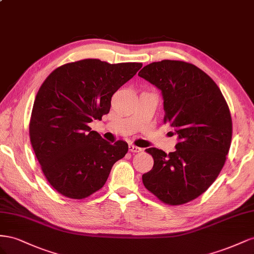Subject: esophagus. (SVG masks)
I'll return each instance as SVG.
<instances>
[{
    "label": "esophagus",
    "instance_id": "esophagus-1",
    "mask_svg": "<svg viewBox=\"0 0 254 254\" xmlns=\"http://www.w3.org/2000/svg\"><path fill=\"white\" fill-rule=\"evenodd\" d=\"M128 150L131 151V152H133V153H139V152H141V148H138V147H136V146H134V144H128Z\"/></svg>",
    "mask_w": 254,
    "mask_h": 254
}]
</instances>
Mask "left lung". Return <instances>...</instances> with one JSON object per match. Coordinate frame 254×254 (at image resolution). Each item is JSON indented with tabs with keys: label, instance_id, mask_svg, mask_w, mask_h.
I'll use <instances>...</instances> for the list:
<instances>
[{
	"label": "left lung",
	"instance_id": "left-lung-1",
	"mask_svg": "<svg viewBox=\"0 0 254 254\" xmlns=\"http://www.w3.org/2000/svg\"><path fill=\"white\" fill-rule=\"evenodd\" d=\"M138 75L162 90L164 123L179 136L176 151L147 149L154 159L142 175L147 190L166 204H185L207 190L230 150L232 118L219 87L194 64L165 60L147 64Z\"/></svg>",
	"mask_w": 254,
	"mask_h": 254
}]
</instances>
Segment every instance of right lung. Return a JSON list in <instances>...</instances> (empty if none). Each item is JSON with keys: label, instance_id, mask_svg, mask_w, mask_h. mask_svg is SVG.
<instances>
[{"label": "right lung", "instance_id": "right-lung-1", "mask_svg": "<svg viewBox=\"0 0 254 254\" xmlns=\"http://www.w3.org/2000/svg\"><path fill=\"white\" fill-rule=\"evenodd\" d=\"M141 67V63L87 59L56 68L42 83L32 110L30 139L57 192L75 200L89 197L127 153V142L111 144L88 125L108 114L114 93Z\"/></svg>", "mask_w": 254, "mask_h": 254}]
</instances>
